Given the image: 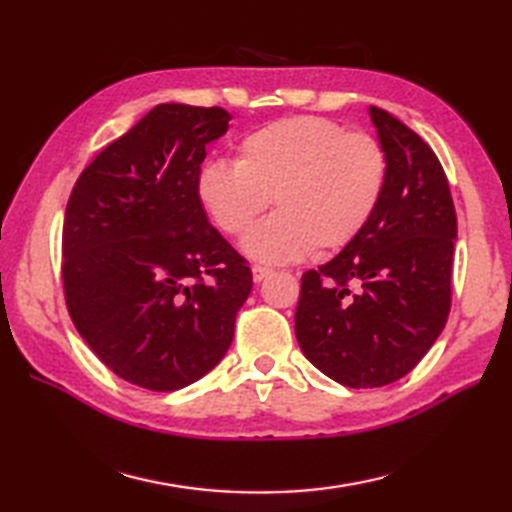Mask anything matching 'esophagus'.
I'll use <instances>...</instances> for the list:
<instances>
[{"label":"esophagus","instance_id":"obj_1","mask_svg":"<svg viewBox=\"0 0 512 512\" xmlns=\"http://www.w3.org/2000/svg\"><path fill=\"white\" fill-rule=\"evenodd\" d=\"M250 270H253V279L257 281V284H259V281H264L268 275H273V268L262 266V264H255Z\"/></svg>","mask_w":512,"mask_h":512}]
</instances>
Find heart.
Returning a JSON list of instances; mask_svg holds the SVG:
<instances>
[{
	"instance_id": "1",
	"label": "heart",
	"mask_w": 512,
	"mask_h": 512,
	"mask_svg": "<svg viewBox=\"0 0 512 512\" xmlns=\"http://www.w3.org/2000/svg\"><path fill=\"white\" fill-rule=\"evenodd\" d=\"M383 145L323 116H295L248 134L237 160L209 162L198 200L222 233L244 235L270 200L277 213L246 237L250 257L295 262L350 246L372 220L387 187Z\"/></svg>"
}]
</instances>
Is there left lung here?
Segmentation results:
<instances>
[{"label":"left lung","mask_w":512,"mask_h":512,"mask_svg":"<svg viewBox=\"0 0 512 512\" xmlns=\"http://www.w3.org/2000/svg\"><path fill=\"white\" fill-rule=\"evenodd\" d=\"M387 187L365 231L301 277L295 334L308 361L352 389L383 387L431 350L451 310L458 217L438 156L396 116L369 107Z\"/></svg>","instance_id":"left-lung-1"}]
</instances>
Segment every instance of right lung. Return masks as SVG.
Returning <instances> with one entry per match:
<instances>
[{
	"label": "right lung",
	"mask_w": 512,
	"mask_h": 512,
	"mask_svg": "<svg viewBox=\"0 0 512 512\" xmlns=\"http://www.w3.org/2000/svg\"><path fill=\"white\" fill-rule=\"evenodd\" d=\"M222 107L156 105L76 180L63 220V295L83 341L116 376L176 391L222 361L253 288L246 259L198 200Z\"/></svg>",
	"instance_id": "right-lung-1"
}]
</instances>
